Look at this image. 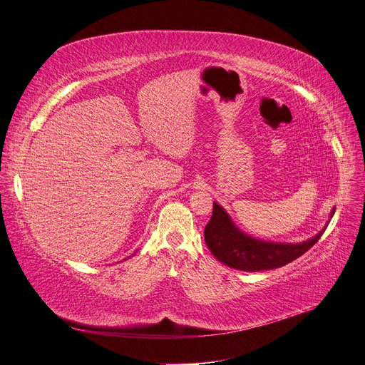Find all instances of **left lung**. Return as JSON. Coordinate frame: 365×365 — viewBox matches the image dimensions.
<instances>
[{
    "label": "left lung",
    "instance_id": "left-lung-1",
    "mask_svg": "<svg viewBox=\"0 0 365 365\" xmlns=\"http://www.w3.org/2000/svg\"><path fill=\"white\" fill-rule=\"evenodd\" d=\"M334 214L331 211L330 217ZM326 227L299 244L267 242L240 232L230 215L217 202L212 204V215L204 230L205 244L211 254L227 267L242 272H262L279 269L305 254L315 245Z\"/></svg>",
    "mask_w": 365,
    "mask_h": 365
}]
</instances>
